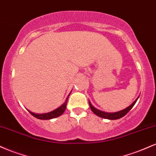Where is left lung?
I'll list each match as a JSON object with an SVG mask.
<instances>
[{
	"instance_id": "1",
	"label": "left lung",
	"mask_w": 156,
	"mask_h": 156,
	"mask_svg": "<svg viewBox=\"0 0 156 156\" xmlns=\"http://www.w3.org/2000/svg\"><path fill=\"white\" fill-rule=\"evenodd\" d=\"M138 98L133 102V103H132L131 105H129L128 108L123 109V110L120 111V112H114V113L103 112H102V111H100V110H98V109L94 108V107L92 105V103H91L89 101V106H90L91 110H92V112L96 114V115H98V117L104 118V119H119V118L124 117L126 114H128V112H129L130 109L133 108V105H135L136 103Z\"/></svg>"
}]
</instances>
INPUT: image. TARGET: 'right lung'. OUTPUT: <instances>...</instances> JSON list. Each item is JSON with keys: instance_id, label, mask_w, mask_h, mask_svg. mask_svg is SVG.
Returning a JSON list of instances; mask_svg holds the SVG:
<instances>
[{"instance_id": "1", "label": "right lung", "mask_w": 156, "mask_h": 156, "mask_svg": "<svg viewBox=\"0 0 156 156\" xmlns=\"http://www.w3.org/2000/svg\"><path fill=\"white\" fill-rule=\"evenodd\" d=\"M69 94L68 95L67 98L66 99L65 103H63V105H61L60 107H58V108H56L55 110L53 111V112H49V113H46V114H34V113H32L28 111V112L33 115L34 117L37 118V119H53V118H55V117H59L60 115H62L63 114L64 111L66 109V106H67V101H68V98H69Z\"/></svg>"}]
</instances>
